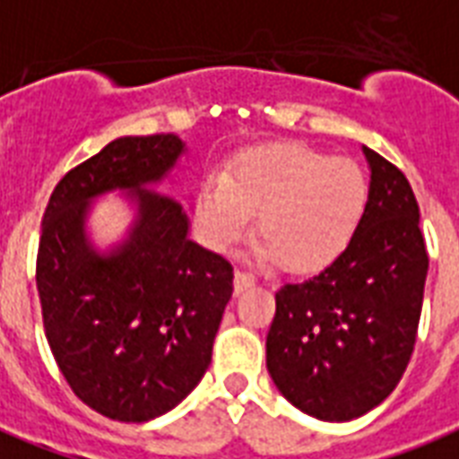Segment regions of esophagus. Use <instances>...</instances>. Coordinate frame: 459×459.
<instances>
[{"label":"esophagus","instance_id":"34e87169","mask_svg":"<svg viewBox=\"0 0 459 459\" xmlns=\"http://www.w3.org/2000/svg\"><path fill=\"white\" fill-rule=\"evenodd\" d=\"M250 287H255V280L246 273H236V277H233V290H236V294L250 290Z\"/></svg>","mask_w":459,"mask_h":459}]
</instances>
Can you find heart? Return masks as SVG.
<instances>
[{
	"mask_svg": "<svg viewBox=\"0 0 459 459\" xmlns=\"http://www.w3.org/2000/svg\"><path fill=\"white\" fill-rule=\"evenodd\" d=\"M368 204L369 182L358 162L304 143H270L240 152L223 178L204 179L195 219L204 243L226 253L257 216L260 260L316 273L348 250Z\"/></svg>",
	"mask_w": 459,
	"mask_h": 459,
	"instance_id": "heart-1",
	"label": "heart"
}]
</instances>
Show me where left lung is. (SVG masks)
Here are the masks:
<instances>
[{
    "label": "left lung",
    "mask_w": 459,
    "mask_h": 459,
    "mask_svg": "<svg viewBox=\"0 0 459 459\" xmlns=\"http://www.w3.org/2000/svg\"><path fill=\"white\" fill-rule=\"evenodd\" d=\"M369 204L348 250L311 280L284 284L267 333V372L299 411L359 419L399 385L429 274L419 204L402 169L362 145Z\"/></svg>",
    "instance_id": "obj_1"
}]
</instances>
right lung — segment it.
<instances>
[{
	"label": "right lung",
	"mask_w": 459,
	"mask_h": 459,
	"mask_svg": "<svg viewBox=\"0 0 459 459\" xmlns=\"http://www.w3.org/2000/svg\"><path fill=\"white\" fill-rule=\"evenodd\" d=\"M185 141L121 135L70 169L50 195L36 284L57 368L101 416L158 419L185 402L212 365L233 267L189 240V216L152 186L172 179ZM121 191L134 212L108 248L91 240V204Z\"/></svg>",
	"instance_id": "right-lung-1"
}]
</instances>
